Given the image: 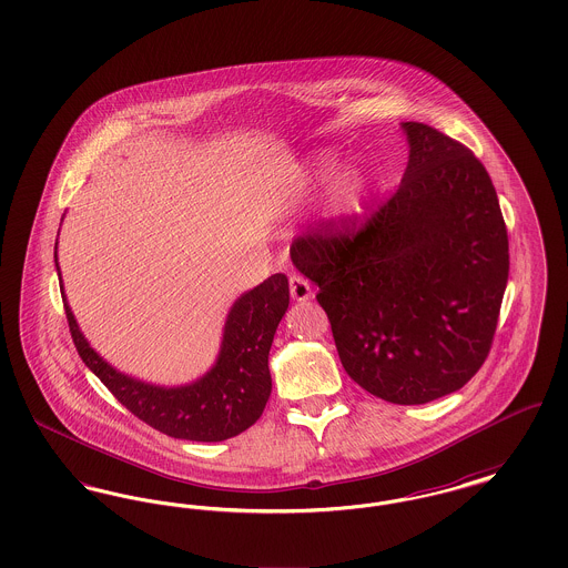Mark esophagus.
<instances>
[{
  "mask_svg": "<svg viewBox=\"0 0 568 568\" xmlns=\"http://www.w3.org/2000/svg\"><path fill=\"white\" fill-rule=\"evenodd\" d=\"M290 294L296 300V302H306L313 297V287L306 278L302 276H292L290 278Z\"/></svg>",
  "mask_w": 568,
  "mask_h": 568,
  "instance_id": "1",
  "label": "esophagus"
}]
</instances>
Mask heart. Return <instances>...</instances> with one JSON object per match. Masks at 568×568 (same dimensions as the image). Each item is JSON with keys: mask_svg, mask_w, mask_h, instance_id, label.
<instances>
[{"mask_svg": "<svg viewBox=\"0 0 568 568\" xmlns=\"http://www.w3.org/2000/svg\"><path fill=\"white\" fill-rule=\"evenodd\" d=\"M338 160L334 153H320L308 163V172L317 183L327 181L336 172ZM368 195V179L359 168H347L336 176L327 195V216L334 223H349L362 215Z\"/></svg>", "mask_w": 568, "mask_h": 568, "instance_id": "heart-1", "label": "heart"}]
</instances>
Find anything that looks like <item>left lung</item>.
<instances>
[{"instance_id":"obj_1","label":"left lung","mask_w":568,"mask_h":568,"mask_svg":"<svg viewBox=\"0 0 568 568\" xmlns=\"http://www.w3.org/2000/svg\"><path fill=\"white\" fill-rule=\"evenodd\" d=\"M400 128L408 162L394 197L357 232L297 239L292 262L320 287L347 375L381 400L426 405L481 368L509 241L484 163L430 125Z\"/></svg>"}]
</instances>
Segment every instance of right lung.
<instances>
[{
  "instance_id": "add662e5",
  "label": "right lung",
  "mask_w": 568,
  "mask_h": 568,
  "mask_svg": "<svg viewBox=\"0 0 568 568\" xmlns=\"http://www.w3.org/2000/svg\"><path fill=\"white\" fill-rule=\"evenodd\" d=\"M54 268L77 352L87 368L138 419L172 438L197 443L232 438L260 419L272 392L268 368L272 338L290 306V281L285 274H272L257 287L236 297L223 324L215 364L191 383L168 387L116 371L91 347L65 297L57 243Z\"/></svg>"
}]
</instances>
